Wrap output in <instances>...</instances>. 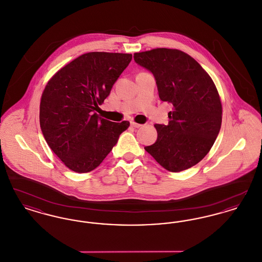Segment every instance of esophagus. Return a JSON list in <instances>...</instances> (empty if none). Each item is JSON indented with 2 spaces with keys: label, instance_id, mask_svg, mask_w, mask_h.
<instances>
[{
  "label": "esophagus",
  "instance_id": "34e87169",
  "mask_svg": "<svg viewBox=\"0 0 262 262\" xmlns=\"http://www.w3.org/2000/svg\"><path fill=\"white\" fill-rule=\"evenodd\" d=\"M130 125L132 126H134V127H136V128H138V127H141L142 126V125H140V124H137V123H136V122H130Z\"/></svg>",
  "mask_w": 262,
  "mask_h": 262
}]
</instances>
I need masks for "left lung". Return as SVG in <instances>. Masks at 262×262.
<instances>
[{
    "label": "left lung",
    "instance_id": "8db88e82",
    "mask_svg": "<svg viewBox=\"0 0 262 262\" xmlns=\"http://www.w3.org/2000/svg\"><path fill=\"white\" fill-rule=\"evenodd\" d=\"M134 58L154 75L160 99L173 105L169 124L154 125L157 140L144 149L170 172L196 165L211 149L222 123V105L211 77L177 49L157 48Z\"/></svg>",
    "mask_w": 262,
    "mask_h": 262
}]
</instances>
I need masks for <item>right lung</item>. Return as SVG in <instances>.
<instances>
[{"label": "right lung", "instance_id": "1", "mask_svg": "<svg viewBox=\"0 0 262 262\" xmlns=\"http://www.w3.org/2000/svg\"><path fill=\"white\" fill-rule=\"evenodd\" d=\"M132 54L90 52L53 75L40 102V126L46 142L76 173L97 168L129 122L113 123L95 113L132 61Z\"/></svg>", "mask_w": 262, "mask_h": 262}]
</instances>
